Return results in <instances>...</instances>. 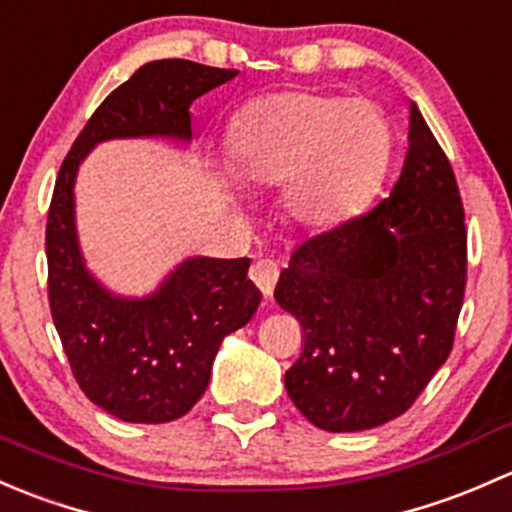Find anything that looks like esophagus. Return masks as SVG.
Here are the masks:
<instances>
[{"label": "esophagus", "mask_w": 512, "mask_h": 512, "mask_svg": "<svg viewBox=\"0 0 512 512\" xmlns=\"http://www.w3.org/2000/svg\"><path fill=\"white\" fill-rule=\"evenodd\" d=\"M249 276L258 286V291L263 293V298H271L278 281V263L271 261V258H258L254 266H251Z\"/></svg>", "instance_id": "esophagus-1"}]
</instances>
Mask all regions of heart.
Wrapping results in <instances>:
<instances>
[{
	"label": "heart",
	"instance_id": "b5f03b06",
	"mask_svg": "<svg viewBox=\"0 0 512 512\" xmlns=\"http://www.w3.org/2000/svg\"><path fill=\"white\" fill-rule=\"evenodd\" d=\"M236 175L281 187L283 207L305 229H335L367 207L389 167L392 130L377 105L320 91L251 100L231 123Z\"/></svg>",
	"mask_w": 512,
	"mask_h": 512
}]
</instances>
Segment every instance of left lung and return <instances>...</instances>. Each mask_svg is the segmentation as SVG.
I'll return each mask as SVG.
<instances>
[{
    "mask_svg": "<svg viewBox=\"0 0 512 512\" xmlns=\"http://www.w3.org/2000/svg\"><path fill=\"white\" fill-rule=\"evenodd\" d=\"M392 194L295 249L273 295L303 328L286 392L318 429L397 419L449 357L466 288L456 177L416 103Z\"/></svg>",
    "mask_w": 512,
    "mask_h": 512,
    "instance_id": "obj_1",
    "label": "left lung"
}]
</instances>
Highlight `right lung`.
Masks as SVG:
<instances>
[{
    "label": "right lung",
    "instance_id": "add662e5",
    "mask_svg": "<svg viewBox=\"0 0 512 512\" xmlns=\"http://www.w3.org/2000/svg\"><path fill=\"white\" fill-rule=\"evenodd\" d=\"M236 73L184 59L145 63L100 103L56 179L46 221L56 333L83 394L130 424L175 421L199 402L221 340L254 318L261 291L246 278L251 258L187 256L155 291L115 293L88 268L78 241V167L108 140L189 145V105Z\"/></svg>",
    "mask_w": 512,
    "mask_h": 512
}]
</instances>
